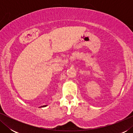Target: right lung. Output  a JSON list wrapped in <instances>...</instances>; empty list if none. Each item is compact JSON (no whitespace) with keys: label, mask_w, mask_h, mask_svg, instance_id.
Returning <instances> with one entry per match:
<instances>
[{"label":"right lung","mask_w":133,"mask_h":133,"mask_svg":"<svg viewBox=\"0 0 133 133\" xmlns=\"http://www.w3.org/2000/svg\"><path fill=\"white\" fill-rule=\"evenodd\" d=\"M46 105H43V106H42V107H46Z\"/></svg>","instance_id":"1"}]
</instances>
